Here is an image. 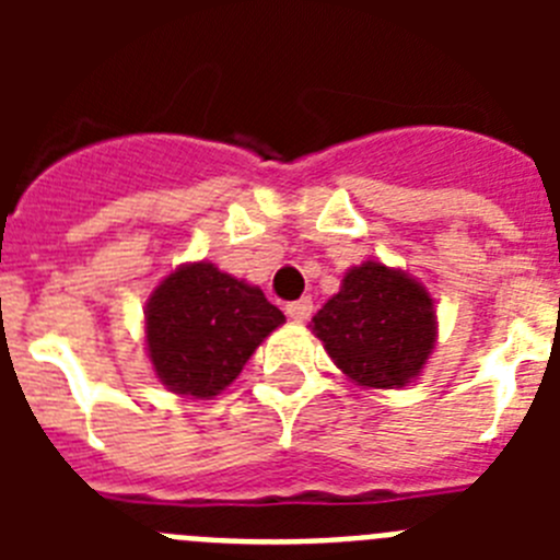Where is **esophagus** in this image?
Here are the masks:
<instances>
[{
  "instance_id": "34e87169",
  "label": "esophagus",
  "mask_w": 560,
  "mask_h": 560,
  "mask_svg": "<svg viewBox=\"0 0 560 560\" xmlns=\"http://www.w3.org/2000/svg\"><path fill=\"white\" fill-rule=\"evenodd\" d=\"M285 314L294 319V323H305L311 314H314V300L311 296H303V300H296V303L285 305Z\"/></svg>"
}]
</instances>
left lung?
Here are the masks:
<instances>
[{"mask_svg":"<svg viewBox=\"0 0 560 560\" xmlns=\"http://www.w3.org/2000/svg\"><path fill=\"white\" fill-rule=\"evenodd\" d=\"M336 368L359 387L398 389L418 378L438 341L423 283L381 260L353 266L311 319Z\"/></svg>","mask_w":560,"mask_h":560,"instance_id":"left-lung-1","label":"left lung"}]
</instances>
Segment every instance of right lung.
<instances>
[{
  "label": "right lung",
  "instance_id": "add662e5",
  "mask_svg": "<svg viewBox=\"0 0 560 560\" xmlns=\"http://www.w3.org/2000/svg\"><path fill=\"white\" fill-rule=\"evenodd\" d=\"M283 323V311L257 285L207 260L185 264L153 289L145 305L148 359L171 393L212 398Z\"/></svg>",
  "mask_w": 560,
  "mask_h": 560
}]
</instances>
